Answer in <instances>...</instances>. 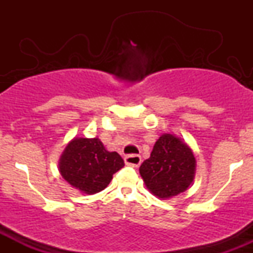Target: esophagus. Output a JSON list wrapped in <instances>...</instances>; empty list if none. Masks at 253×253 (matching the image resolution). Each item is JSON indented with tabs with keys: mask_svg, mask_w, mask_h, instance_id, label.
<instances>
[{
	"mask_svg": "<svg viewBox=\"0 0 253 253\" xmlns=\"http://www.w3.org/2000/svg\"><path fill=\"white\" fill-rule=\"evenodd\" d=\"M125 163L127 165H132V167L138 168L141 164V157L139 155H128L125 157Z\"/></svg>",
	"mask_w": 253,
	"mask_h": 253,
	"instance_id": "1",
	"label": "esophagus"
}]
</instances>
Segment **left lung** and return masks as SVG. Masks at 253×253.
<instances>
[{
	"label": "left lung",
	"instance_id": "left-lung-1",
	"mask_svg": "<svg viewBox=\"0 0 253 253\" xmlns=\"http://www.w3.org/2000/svg\"><path fill=\"white\" fill-rule=\"evenodd\" d=\"M195 171L196 159L191 147L171 133L159 136L150 158L139 168L147 189L161 200L187 190L193 184Z\"/></svg>",
	"mask_w": 253,
	"mask_h": 253
}]
</instances>
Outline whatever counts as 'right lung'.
Returning <instances> with one entry per match:
<instances>
[{
    "label": "right lung",
    "mask_w": 253,
    "mask_h": 253,
    "mask_svg": "<svg viewBox=\"0 0 253 253\" xmlns=\"http://www.w3.org/2000/svg\"><path fill=\"white\" fill-rule=\"evenodd\" d=\"M118 152H109L98 138H78L69 141L59 158L60 175L71 187L92 195L108 187L113 175L124 168Z\"/></svg>",
    "instance_id": "add662e5"
}]
</instances>
